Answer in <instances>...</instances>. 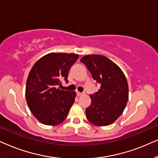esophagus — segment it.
<instances>
[{
	"instance_id": "obj_1",
	"label": "esophagus",
	"mask_w": 158,
	"mask_h": 158,
	"mask_svg": "<svg viewBox=\"0 0 158 158\" xmlns=\"http://www.w3.org/2000/svg\"><path fill=\"white\" fill-rule=\"evenodd\" d=\"M82 95H83V93H81V92L77 91V96H81Z\"/></svg>"
}]
</instances>
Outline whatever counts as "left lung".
Returning <instances> with one entry per match:
<instances>
[{
    "label": "left lung",
    "mask_w": 158,
    "mask_h": 158,
    "mask_svg": "<svg viewBox=\"0 0 158 158\" xmlns=\"http://www.w3.org/2000/svg\"><path fill=\"white\" fill-rule=\"evenodd\" d=\"M101 85L96 94L90 95L91 103L85 109L88 122L98 127L114 123L123 113L129 98V87L124 73L106 57L88 55L81 59Z\"/></svg>",
    "instance_id": "1"
}]
</instances>
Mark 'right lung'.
Instances as JSON below:
<instances>
[{"label": "right lung", "mask_w": 158, "mask_h": 158, "mask_svg": "<svg viewBox=\"0 0 158 158\" xmlns=\"http://www.w3.org/2000/svg\"><path fill=\"white\" fill-rule=\"evenodd\" d=\"M79 55L52 52L39 59L30 70L25 96L30 111L39 122L56 126L65 120L75 102V91L57 88L68 75Z\"/></svg>", "instance_id": "obj_1"}]
</instances>
